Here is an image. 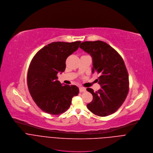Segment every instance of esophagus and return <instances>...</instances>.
Masks as SVG:
<instances>
[{"label":"esophagus","mask_w":153,"mask_h":153,"mask_svg":"<svg viewBox=\"0 0 153 153\" xmlns=\"http://www.w3.org/2000/svg\"><path fill=\"white\" fill-rule=\"evenodd\" d=\"M85 91H86V90H85V88L81 87H79V91H80V92H85Z\"/></svg>","instance_id":"34e87169"}]
</instances>
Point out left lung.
Listing matches in <instances>:
<instances>
[{"mask_svg": "<svg viewBox=\"0 0 153 153\" xmlns=\"http://www.w3.org/2000/svg\"><path fill=\"white\" fill-rule=\"evenodd\" d=\"M79 48L92 57V73L100 75L97 81L101 89L94 92L92 88H87L93 95L87 107L97 116L110 115L123 104L128 93V74L124 60L116 50L100 40L82 42Z\"/></svg>", "mask_w": 153, "mask_h": 153, "instance_id": "obj_1", "label": "left lung"}]
</instances>
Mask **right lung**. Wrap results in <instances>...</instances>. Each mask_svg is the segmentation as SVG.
I'll return each instance as SVG.
<instances>
[{
    "instance_id": "1",
    "label": "right lung",
    "mask_w": 153,
    "mask_h": 153,
    "mask_svg": "<svg viewBox=\"0 0 153 153\" xmlns=\"http://www.w3.org/2000/svg\"><path fill=\"white\" fill-rule=\"evenodd\" d=\"M81 42H52L37 52L29 66L27 83L29 93L37 106L53 115L64 113L72 99L79 94L74 85H65L58 81V72L66 69L67 58L79 48Z\"/></svg>"
}]
</instances>
